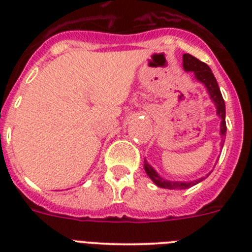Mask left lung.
<instances>
[{
    "instance_id": "1",
    "label": "left lung",
    "mask_w": 252,
    "mask_h": 252,
    "mask_svg": "<svg viewBox=\"0 0 252 252\" xmlns=\"http://www.w3.org/2000/svg\"><path fill=\"white\" fill-rule=\"evenodd\" d=\"M183 66L187 72H193L194 73L195 78L198 81L202 82V83L206 86L207 91H208L209 95H211V99L215 102L216 108H217V115L222 119L221 122V136H226V107H224V101L223 97L221 94V91H220V87H218L217 81H216L215 75H213L212 70L207 65L206 63L201 62L199 59L194 58L190 54H184L183 55ZM222 145H223V140H222ZM145 171L146 174L149 175L154 183L157 184L160 188L165 189H187L190 188V187L195 186L197 183L202 182L203 178L201 179L194 180V182H189V183H183V182H170V180L162 179L160 175H158V173L149 165L148 162L145 161Z\"/></svg>"
}]
</instances>
